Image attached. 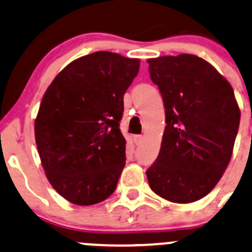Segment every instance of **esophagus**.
<instances>
[{
	"mask_svg": "<svg viewBox=\"0 0 252 252\" xmlns=\"http://www.w3.org/2000/svg\"><path fill=\"white\" fill-rule=\"evenodd\" d=\"M133 140H134V144H135V145H140L141 141H143V136H141V135H134Z\"/></svg>",
	"mask_w": 252,
	"mask_h": 252,
	"instance_id": "1",
	"label": "esophagus"
}]
</instances>
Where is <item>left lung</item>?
I'll list each match as a JSON object with an SVG mask.
<instances>
[{
  "label": "left lung",
  "instance_id": "obj_1",
  "mask_svg": "<svg viewBox=\"0 0 252 252\" xmlns=\"http://www.w3.org/2000/svg\"><path fill=\"white\" fill-rule=\"evenodd\" d=\"M162 94L166 128L148 168L149 186L173 203L203 198L230 162L240 123L233 87L208 61L192 54L149 59Z\"/></svg>",
  "mask_w": 252,
  "mask_h": 252
}]
</instances>
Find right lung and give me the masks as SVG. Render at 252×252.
I'll return each mask as SVG.
<instances>
[{
    "label": "right lung",
    "mask_w": 252,
    "mask_h": 252,
    "mask_svg": "<svg viewBox=\"0 0 252 252\" xmlns=\"http://www.w3.org/2000/svg\"><path fill=\"white\" fill-rule=\"evenodd\" d=\"M139 66V59L96 51L70 63L46 89L35 143L46 178L66 201L92 206L116 189L126 165L123 96Z\"/></svg>",
    "instance_id": "1"
}]
</instances>
